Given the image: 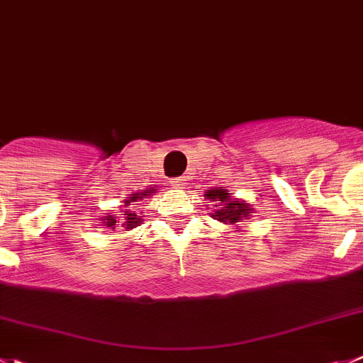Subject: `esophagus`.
I'll return each instance as SVG.
<instances>
[{
  "instance_id": "34e87169",
  "label": "esophagus",
  "mask_w": 363,
  "mask_h": 363,
  "mask_svg": "<svg viewBox=\"0 0 363 363\" xmlns=\"http://www.w3.org/2000/svg\"><path fill=\"white\" fill-rule=\"evenodd\" d=\"M182 181H184V179H182V177H175V179H172V184H184V182H182Z\"/></svg>"
}]
</instances>
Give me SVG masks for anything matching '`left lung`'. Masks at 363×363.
<instances>
[{"label": "left lung", "mask_w": 363, "mask_h": 363, "mask_svg": "<svg viewBox=\"0 0 363 363\" xmlns=\"http://www.w3.org/2000/svg\"><path fill=\"white\" fill-rule=\"evenodd\" d=\"M206 197L213 199L215 202H222V206L213 213V216L216 220H220V222H228L231 225H235V223H238L242 220V216H247V213H249V208L243 202L231 199L229 193H225L220 188L206 191Z\"/></svg>", "instance_id": "1"}]
</instances>
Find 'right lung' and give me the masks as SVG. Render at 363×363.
I'll return each instance as SVG.
<instances>
[{
    "label": "right lung",
    "mask_w": 363,
    "mask_h": 363,
    "mask_svg": "<svg viewBox=\"0 0 363 363\" xmlns=\"http://www.w3.org/2000/svg\"><path fill=\"white\" fill-rule=\"evenodd\" d=\"M147 193H154V189H148V191L141 193V195H147ZM141 195H140V193H132V195H128L127 201H125V202H127V204H125V206H134V204H130V202L141 201V199H143V197H141ZM121 213H123V216H121V220H123V222H121V223H123V225L127 229L138 228V225H140V223L143 222V220H141L140 216L135 215L134 211H130V209H125V211H121ZM104 220H105L104 223H105V225H107V228H116V218H114L113 215H109V216H107V218H104Z\"/></svg>",
    "instance_id": "1"
}]
</instances>
